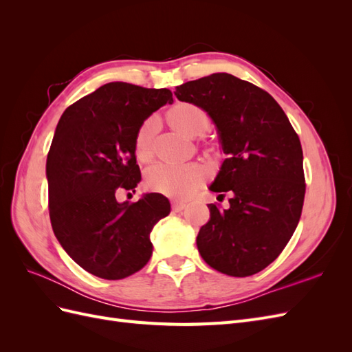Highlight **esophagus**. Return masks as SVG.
Returning a JSON list of instances; mask_svg holds the SVG:
<instances>
[{"label":"esophagus","mask_w":352,"mask_h":352,"mask_svg":"<svg viewBox=\"0 0 352 352\" xmlns=\"http://www.w3.org/2000/svg\"><path fill=\"white\" fill-rule=\"evenodd\" d=\"M185 207H186V204H185V202H182V201H173L172 202V210L176 211V212L182 211Z\"/></svg>","instance_id":"esophagus-1"}]
</instances>
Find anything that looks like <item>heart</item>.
Returning <instances> with one entry per match:
<instances>
[{"mask_svg":"<svg viewBox=\"0 0 352 352\" xmlns=\"http://www.w3.org/2000/svg\"><path fill=\"white\" fill-rule=\"evenodd\" d=\"M168 124L186 138H199L210 127L208 113L194 102H176L166 111ZM158 132V119L150 116L138 127L135 135V153L141 162H150L154 155V141ZM207 151L220 155L221 150L217 142H208ZM208 177V168L201 163H189L172 166L160 163L148 168L145 175V186L153 192L170 198L182 199L194 194Z\"/></svg>","mask_w":352,"mask_h":352,"instance_id":"1","label":"heart"}]
</instances>
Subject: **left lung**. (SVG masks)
Returning a JSON list of instances; mask_svg holds the SVG:
<instances>
[{"instance_id":"8db88e82","label":"left lung","mask_w":352,"mask_h":352,"mask_svg":"<svg viewBox=\"0 0 352 352\" xmlns=\"http://www.w3.org/2000/svg\"><path fill=\"white\" fill-rule=\"evenodd\" d=\"M177 100L201 105L214 120L229 157L210 186L232 195L229 210L208 204L197 247L214 270L235 278L261 272L296 229L305 195L300 138L269 92L229 73L186 82Z\"/></svg>"}]
</instances>
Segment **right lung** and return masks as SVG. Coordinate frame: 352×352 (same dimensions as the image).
Listing matches in <instances>:
<instances>
[{
	"label": "right lung",
	"instance_id": "add662e5",
	"mask_svg": "<svg viewBox=\"0 0 352 352\" xmlns=\"http://www.w3.org/2000/svg\"><path fill=\"white\" fill-rule=\"evenodd\" d=\"M168 102V89L110 82L63 113L47 158L51 226L83 270L117 280L141 270L153 254L150 233L170 212L160 194L117 202L141 180L135 135L148 116Z\"/></svg>",
	"mask_w": 352,
	"mask_h": 352
}]
</instances>
